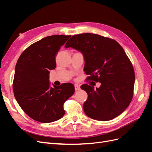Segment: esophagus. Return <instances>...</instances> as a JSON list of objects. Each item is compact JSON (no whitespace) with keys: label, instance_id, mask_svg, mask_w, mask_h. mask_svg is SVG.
Returning <instances> with one entry per match:
<instances>
[{"label":"esophagus","instance_id":"esophagus-1","mask_svg":"<svg viewBox=\"0 0 152 152\" xmlns=\"http://www.w3.org/2000/svg\"><path fill=\"white\" fill-rule=\"evenodd\" d=\"M80 89V87L79 85H77V84L75 85V91H79Z\"/></svg>","mask_w":152,"mask_h":152}]
</instances>
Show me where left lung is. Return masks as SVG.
<instances>
[{
	"label": "left lung",
	"instance_id": "left-lung-1",
	"mask_svg": "<svg viewBox=\"0 0 152 152\" xmlns=\"http://www.w3.org/2000/svg\"><path fill=\"white\" fill-rule=\"evenodd\" d=\"M83 54L87 80L100 82L94 87L85 84L87 99L83 105L87 116L99 121H110L121 115L133 97L135 75L129 59L117 41L97 34L72 36L65 44Z\"/></svg>",
	"mask_w": 152,
	"mask_h": 152
}]
</instances>
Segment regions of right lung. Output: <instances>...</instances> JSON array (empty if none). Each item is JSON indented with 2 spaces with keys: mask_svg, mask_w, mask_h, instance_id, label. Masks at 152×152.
Wrapping results in <instances>:
<instances>
[{
  "mask_svg": "<svg viewBox=\"0 0 152 152\" xmlns=\"http://www.w3.org/2000/svg\"><path fill=\"white\" fill-rule=\"evenodd\" d=\"M71 35H51L30 45L15 67L12 88L22 110L34 120L53 122L65 115L63 104L75 92L70 83L50 86L49 70L56 66L55 57Z\"/></svg>",
  "mask_w": 152,
  "mask_h": 152,
  "instance_id": "right-lung-1",
  "label": "right lung"
}]
</instances>
